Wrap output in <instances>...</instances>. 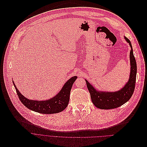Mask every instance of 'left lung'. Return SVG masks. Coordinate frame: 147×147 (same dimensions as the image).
I'll return each mask as SVG.
<instances>
[{"label": "left lung", "mask_w": 147, "mask_h": 147, "mask_svg": "<svg viewBox=\"0 0 147 147\" xmlns=\"http://www.w3.org/2000/svg\"><path fill=\"white\" fill-rule=\"evenodd\" d=\"M125 38L129 43L131 47L130 53L131 70L129 82L124 87L116 92H101L96 90L94 87L86 80L87 89L90 94L92 102L98 108L110 109L119 107L128 101L134 93L136 80L137 64L133 54L131 42L126 37H125Z\"/></svg>", "instance_id": "1"}]
</instances>
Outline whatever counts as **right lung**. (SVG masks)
I'll return each mask as SVG.
<instances>
[{
    "label": "right lung",
    "mask_w": 147,
    "mask_h": 147,
    "mask_svg": "<svg viewBox=\"0 0 147 147\" xmlns=\"http://www.w3.org/2000/svg\"><path fill=\"white\" fill-rule=\"evenodd\" d=\"M76 79L77 76H74L69 79L65 83L60 92L54 97L49 100L40 101L25 98L19 92L13 81V83L20 101L26 107L38 113L51 114L60 112L67 108L69 101V95L72 84Z\"/></svg>",
    "instance_id": "1"
}]
</instances>
